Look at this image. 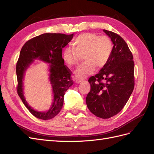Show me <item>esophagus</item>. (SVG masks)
I'll return each instance as SVG.
<instances>
[{
  "mask_svg": "<svg viewBox=\"0 0 154 154\" xmlns=\"http://www.w3.org/2000/svg\"><path fill=\"white\" fill-rule=\"evenodd\" d=\"M83 81V79H77L75 80L76 83H80Z\"/></svg>",
  "mask_w": 154,
  "mask_h": 154,
  "instance_id": "esophagus-1",
  "label": "esophagus"
}]
</instances>
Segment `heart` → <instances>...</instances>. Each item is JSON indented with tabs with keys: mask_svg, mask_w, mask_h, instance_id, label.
Listing matches in <instances>:
<instances>
[{
	"mask_svg": "<svg viewBox=\"0 0 154 154\" xmlns=\"http://www.w3.org/2000/svg\"><path fill=\"white\" fill-rule=\"evenodd\" d=\"M72 46H68L63 52V59L69 66L77 65L84 56L86 62L75 74L85 78L93 73L95 66L102 68L106 65L113 51V42L108 36H99L93 33H84L73 39Z\"/></svg>",
	"mask_w": 154,
	"mask_h": 154,
	"instance_id": "obj_1",
	"label": "heart"
}]
</instances>
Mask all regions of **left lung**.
Returning <instances> with one entry per match:
<instances>
[{
	"label": "left lung",
	"mask_w": 154,
	"mask_h": 154,
	"mask_svg": "<svg viewBox=\"0 0 154 154\" xmlns=\"http://www.w3.org/2000/svg\"><path fill=\"white\" fill-rule=\"evenodd\" d=\"M113 44L112 55L99 73L91 77L86 98L90 111L102 119L110 118L124 108L134 88V62L126 42L118 34L104 29Z\"/></svg>",
	"instance_id": "obj_1"
}]
</instances>
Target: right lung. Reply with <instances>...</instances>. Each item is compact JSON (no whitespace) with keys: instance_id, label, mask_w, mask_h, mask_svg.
Masks as SVG:
<instances>
[{"instance_id":"1","label":"right lung","mask_w":154,"mask_h":154,"mask_svg":"<svg viewBox=\"0 0 154 154\" xmlns=\"http://www.w3.org/2000/svg\"><path fill=\"white\" fill-rule=\"evenodd\" d=\"M73 36V34L44 33L28 41L20 50L16 65L18 82L17 94L29 112L40 119H51L57 115L63 106L65 92L73 84L72 72L64 65L62 57L63 48L71 41ZM34 59H38L50 64V80L54 94V102L51 109L46 112L34 111L25 101L23 96V75Z\"/></svg>"}]
</instances>
